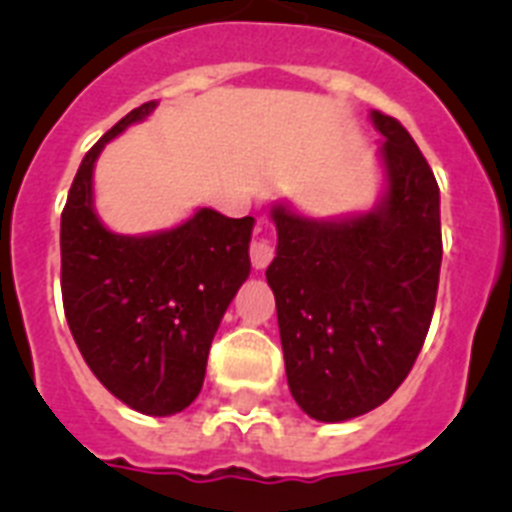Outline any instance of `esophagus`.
<instances>
[{
  "mask_svg": "<svg viewBox=\"0 0 512 512\" xmlns=\"http://www.w3.org/2000/svg\"><path fill=\"white\" fill-rule=\"evenodd\" d=\"M248 253H251L253 269H266L271 264V259H274V243L266 235H256Z\"/></svg>",
  "mask_w": 512,
  "mask_h": 512,
  "instance_id": "obj_1",
  "label": "esophagus"
}]
</instances>
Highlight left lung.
<instances>
[{"label":"left lung","instance_id":"1","mask_svg":"<svg viewBox=\"0 0 512 512\" xmlns=\"http://www.w3.org/2000/svg\"><path fill=\"white\" fill-rule=\"evenodd\" d=\"M387 189L377 207L312 220L274 205L277 300L289 392L323 423L359 418L390 400L423 348L441 271V194L400 122L372 112Z\"/></svg>","mask_w":512,"mask_h":512}]
</instances>
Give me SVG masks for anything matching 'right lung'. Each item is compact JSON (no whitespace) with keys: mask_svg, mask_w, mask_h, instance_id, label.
Masks as SVG:
<instances>
[{"mask_svg":"<svg viewBox=\"0 0 512 512\" xmlns=\"http://www.w3.org/2000/svg\"><path fill=\"white\" fill-rule=\"evenodd\" d=\"M146 102L89 148L61 215V295L71 336L94 377L128 408L182 413L200 395L217 325L248 279L253 220L200 207L151 235H120L94 212L92 176L102 148Z\"/></svg>","mask_w":512,"mask_h":512,"instance_id":"obj_1","label":"right lung"}]
</instances>
